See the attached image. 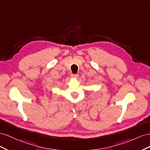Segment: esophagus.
<instances>
[{"instance_id": "1", "label": "esophagus", "mask_w": 150, "mask_h": 150, "mask_svg": "<svg viewBox=\"0 0 150 150\" xmlns=\"http://www.w3.org/2000/svg\"><path fill=\"white\" fill-rule=\"evenodd\" d=\"M79 76V74H71V77L74 78V79H76Z\"/></svg>"}]
</instances>
